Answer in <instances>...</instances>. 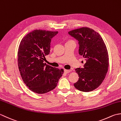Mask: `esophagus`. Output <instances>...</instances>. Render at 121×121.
Returning a JSON list of instances; mask_svg holds the SVG:
<instances>
[{"label":"esophagus","mask_w":121,"mask_h":121,"mask_svg":"<svg viewBox=\"0 0 121 121\" xmlns=\"http://www.w3.org/2000/svg\"><path fill=\"white\" fill-rule=\"evenodd\" d=\"M71 71V70H68V69H64V72H65V73H70Z\"/></svg>","instance_id":"1"}]
</instances>
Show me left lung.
Wrapping results in <instances>:
<instances>
[{"instance_id": "left-lung-1", "label": "left lung", "mask_w": 121, "mask_h": 121, "mask_svg": "<svg viewBox=\"0 0 121 121\" xmlns=\"http://www.w3.org/2000/svg\"><path fill=\"white\" fill-rule=\"evenodd\" d=\"M69 34L78 41L79 54L86 60L83 68H76L79 79L75 87L89 92L99 87L109 68V55L102 37L93 29L82 27L73 30Z\"/></svg>"}]
</instances>
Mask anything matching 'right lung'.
I'll return each instance as SVG.
<instances>
[{
  "label": "right lung",
  "instance_id": "1",
  "mask_svg": "<svg viewBox=\"0 0 121 121\" xmlns=\"http://www.w3.org/2000/svg\"><path fill=\"white\" fill-rule=\"evenodd\" d=\"M58 31L35 30L22 39L18 52V64L24 83L30 90L43 94L53 90L64 70L44 63L50 52L51 40Z\"/></svg>",
  "mask_w": 121,
  "mask_h": 121
}]
</instances>
